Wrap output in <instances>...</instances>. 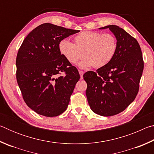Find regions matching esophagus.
Masks as SVG:
<instances>
[{
	"instance_id": "esophagus-1",
	"label": "esophagus",
	"mask_w": 154,
	"mask_h": 154,
	"mask_svg": "<svg viewBox=\"0 0 154 154\" xmlns=\"http://www.w3.org/2000/svg\"><path fill=\"white\" fill-rule=\"evenodd\" d=\"M79 75H80V79H83V71H81V70H79Z\"/></svg>"
}]
</instances>
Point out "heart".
<instances>
[{
    "label": "heart",
    "instance_id": "obj_1",
    "mask_svg": "<svg viewBox=\"0 0 154 154\" xmlns=\"http://www.w3.org/2000/svg\"><path fill=\"white\" fill-rule=\"evenodd\" d=\"M60 53L67 62L79 63L82 69L94 66L102 68L110 63L118 51V41L111 33L95 31H83L75 36L74 43L67 39H62L58 43Z\"/></svg>",
    "mask_w": 154,
    "mask_h": 154
}]
</instances>
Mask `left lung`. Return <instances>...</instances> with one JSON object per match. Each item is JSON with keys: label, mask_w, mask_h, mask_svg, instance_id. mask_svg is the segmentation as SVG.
Returning a JSON list of instances; mask_svg holds the SVG:
<instances>
[{"label": "left lung", "mask_w": 154, "mask_h": 154, "mask_svg": "<svg viewBox=\"0 0 154 154\" xmlns=\"http://www.w3.org/2000/svg\"><path fill=\"white\" fill-rule=\"evenodd\" d=\"M108 28L118 41L116 56L106 66L83 75L91 109L106 117L121 113L133 102L144 68L142 51L136 38L116 25L100 29Z\"/></svg>", "instance_id": "8db88e82"}]
</instances>
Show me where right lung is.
<instances>
[{"label": "right lung", "instance_id": "1", "mask_svg": "<svg viewBox=\"0 0 154 154\" xmlns=\"http://www.w3.org/2000/svg\"><path fill=\"white\" fill-rule=\"evenodd\" d=\"M79 32L45 23L31 31L21 45L16 58L17 82L24 102L36 113L58 116L69 105L80 75L60 53L58 43Z\"/></svg>", "mask_w": 154, "mask_h": 154}]
</instances>
